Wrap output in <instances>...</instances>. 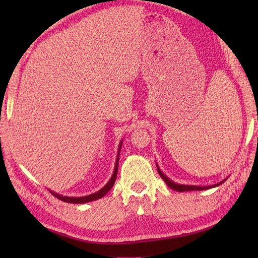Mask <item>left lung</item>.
Segmentation results:
<instances>
[{"mask_svg": "<svg viewBox=\"0 0 258 258\" xmlns=\"http://www.w3.org/2000/svg\"><path fill=\"white\" fill-rule=\"evenodd\" d=\"M156 167H157V172L158 174H160V176L164 179V182L166 183V185L168 186V187H171L172 189L174 190H177V191H187V190H204V189H208V188H212V187H215V186H218L221 185L222 183H224V179L222 180V182L217 183V184H214V185H211V186H195V185H183V184H177L173 182V180L169 179L165 174H163V172L160 169V167L157 166L156 164Z\"/></svg>", "mask_w": 258, "mask_h": 258, "instance_id": "1", "label": "left lung"}]
</instances>
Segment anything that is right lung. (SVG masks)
I'll list each match as a JSON object with an SVG mask.
<instances>
[{"mask_svg": "<svg viewBox=\"0 0 258 258\" xmlns=\"http://www.w3.org/2000/svg\"><path fill=\"white\" fill-rule=\"evenodd\" d=\"M122 143L123 141H120L119 146H118V154H117V158H116V164H115V168H114V172L111 179L108 180L107 184L104 186L103 188H101L100 190L95 191L94 194H91V195H87V196H82V197H69V196H63V195H59L55 191H52L50 190L51 193L56 197V199L61 200L63 202H67V203H73V204H83V203H87V202H92V201H96V200H100L104 195H106L111 188L113 187V185L115 183V179H116L117 176V169H118V158H119V152H120V147H122Z\"/></svg>", "mask_w": 258, "mask_h": 258, "instance_id": "obj_1", "label": "right lung"}]
</instances>
